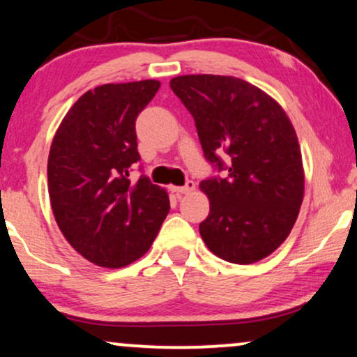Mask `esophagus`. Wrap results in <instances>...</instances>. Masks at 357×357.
<instances>
[{
	"label": "esophagus",
	"instance_id": "obj_1",
	"mask_svg": "<svg viewBox=\"0 0 357 357\" xmlns=\"http://www.w3.org/2000/svg\"><path fill=\"white\" fill-rule=\"evenodd\" d=\"M169 189L173 192H178V194H188V192H192L194 189H196V184H194V181H188L184 186H169Z\"/></svg>",
	"mask_w": 357,
	"mask_h": 357
}]
</instances>
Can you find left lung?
<instances>
[{"label": "left lung", "mask_w": 357, "mask_h": 357, "mask_svg": "<svg viewBox=\"0 0 357 357\" xmlns=\"http://www.w3.org/2000/svg\"><path fill=\"white\" fill-rule=\"evenodd\" d=\"M169 85L196 121L206 160L229 169L227 178L199 184L211 204L199 224L202 241L232 264L265 259L290 236L303 202V161L290 119L268 93L231 75H179Z\"/></svg>", "instance_id": "8db88e82"}]
</instances>
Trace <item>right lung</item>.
<instances>
[{
	"label": "right lung",
	"instance_id": "right-lung-1",
	"mask_svg": "<svg viewBox=\"0 0 357 357\" xmlns=\"http://www.w3.org/2000/svg\"><path fill=\"white\" fill-rule=\"evenodd\" d=\"M158 80L87 90L62 119L47 160L54 218L67 242L98 267L120 268L145 255L169 212L168 192L146 176L128 178L139 161L135 120Z\"/></svg>",
	"mask_w": 357,
	"mask_h": 357
}]
</instances>
